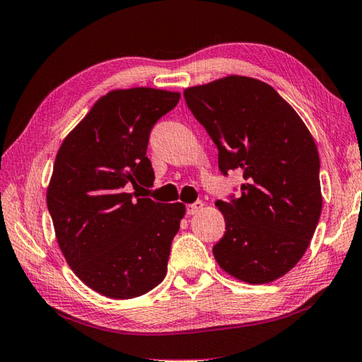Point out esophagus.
Wrapping results in <instances>:
<instances>
[{"instance_id": "34e87169", "label": "esophagus", "mask_w": 362, "mask_h": 362, "mask_svg": "<svg viewBox=\"0 0 362 362\" xmlns=\"http://www.w3.org/2000/svg\"><path fill=\"white\" fill-rule=\"evenodd\" d=\"M203 206H204L203 202H195L192 204H189V206H187V214L189 216H194L197 213H200V211L203 209Z\"/></svg>"}]
</instances>
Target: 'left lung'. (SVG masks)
Returning <instances> with one entry per match:
<instances>
[{
  "label": "left lung",
  "instance_id": "obj_1",
  "mask_svg": "<svg viewBox=\"0 0 362 362\" xmlns=\"http://www.w3.org/2000/svg\"><path fill=\"white\" fill-rule=\"evenodd\" d=\"M219 149V168L243 173L241 197L217 200L225 235L216 262L235 279L268 284L295 268L322 214L320 158L304 121L262 80L228 75L184 90Z\"/></svg>",
  "mask_w": 362,
  "mask_h": 362
}]
</instances>
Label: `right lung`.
Wrapping results in <instances>:
<instances>
[{
  "label": "right lung",
  "mask_w": 362,
  "mask_h": 362,
  "mask_svg": "<svg viewBox=\"0 0 362 362\" xmlns=\"http://www.w3.org/2000/svg\"><path fill=\"white\" fill-rule=\"evenodd\" d=\"M180 96L145 86L113 90L58 149L47 189L54 235L74 274L107 298L141 296L167 274L186 206L140 199V190L154 181L149 132Z\"/></svg>",
  "instance_id": "obj_1"
}]
</instances>
